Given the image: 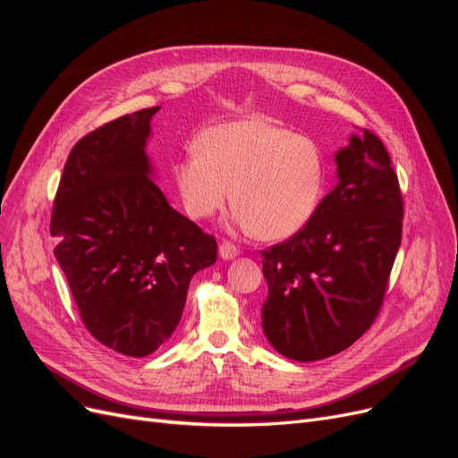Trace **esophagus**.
Segmentation results:
<instances>
[{
	"label": "esophagus",
	"mask_w": 458,
	"mask_h": 458,
	"mask_svg": "<svg viewBox=\"0 0 458 458\" xmlns=\"http://www.w3.org/2000/svg\"><path fill=\"white\" fill-rule=\"evenodd\" d=\"M239 254H241V248L237 244H233L229 241H224L219 244V256L224 259H233V258H237Z\"/></svg>",
	"instance_id": "obj_1"
}]
</instances>
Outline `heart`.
Segmentation results:
<instances>
[{
    "label": "heart",
    "mask_w": 458,
    "mask_h": 458,
    "mask_svg": "<svg viewBox=\"0 0 458 458\" xmlns=\"http://www.w3.org/2000/svg\"><path fill=\"white\" fill-rule=\"evenodd\" d=\"M191 217L206 219L231 199L233 219L263 241H279L306 227L323 199V150L263 118L217 123L197 137V150L174 168Z\"/></svg>",
    "instance_id": "heart-1"
}]
</instances>
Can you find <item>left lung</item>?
Instances as JSON below:
<instances>
[{"instance_id":"obj_1","label":"left lung","mask_w":458,"mask_h":458,"mask_svg":"<svg viewBox=\"0 0 458 458\" xmlns=\"http://www.w3.org/2000/svg\"><path fill=\"white\" fill-rule=\"evenodd\" d=\"M338 183L293 237L261 250L273 348L317 361L361 338L382 310L403 231V195L378 135L361 130L336 152Z\"/></svg>"}]
</instances>
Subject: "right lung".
Returning a JSON list of instances; mask_svg holds the SVG:
<instances>
[{"instance_id":"right-lung-1","label":"right lung","mask_w":458,"mask_h":458,"mask_svg":"<svg viewBox=\"0 0 458 458\" xmlns=\"http://www.w3.org/2000/svg\"><path fill=\"white\" fill-rule=\"evenodd\" d=\"M160 106L93 130L72 147L51 212L55 258L81 323L122 355L145 357L172 336L192 275L217 242L165 200L145 143Z\"/></svg>"}]
</instances>
